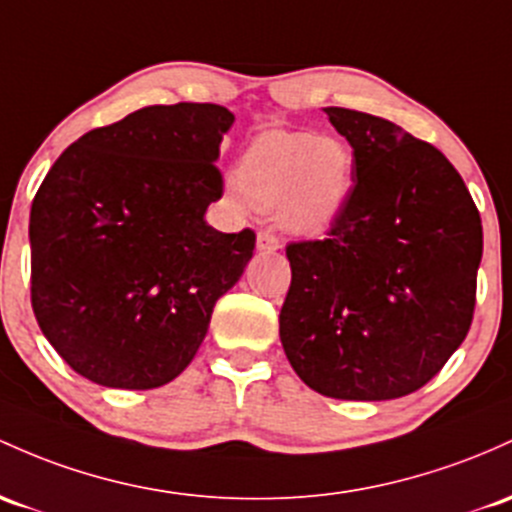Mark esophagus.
Wrapping results in <instances>:
<instances>
[{
  "label": "esophagus",
  "mask_w": 512,
  "mask_h": 512,
  "mask_svg": "<svg viewBox=\"0 0 512 512\" xmlns=\"http://www.w3.org/2000/svg\"><path fill=\"white\" fill-rule=\"evenodd\" d=\"M279 238L277 235H272V233H260L257 235V250H262V252H274V250H279Z\"/></svg>",
  "instance_id": "obj_1"
}]
</instances>
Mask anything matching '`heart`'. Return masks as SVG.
<instances>
[{
	"mask_svg": "<svg viewBox=\"0 0 512 512\" xmlns=\"http://www.w3.org/2000/svg\"><path fill=\"white\" fill-rule=\"evenodd\" d=\"M352 177L355 160L340 138L267 131L245 148L228 194L260 211H277L289 233L316 238L338 223Z\"/></svg>",
	"mask_w": 512,
	"mask_h": 512,
	"instance_id": "obj_1",
	"label": "heart"
}]
</instances>
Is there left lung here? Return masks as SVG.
Listing matches in <instances>:
<instances>
[{
    "label": "left lung",
    "instance_id": "1",
    "mask_svg": "<svg viewBox=\"0 0 512 512\" xmlns=\"http://www.w3.org/2000/svg\"><path fill=\"white\" fill-rule=\"evenodd\" d=\"M323 111L352 145L355 187L328 238L286 247L279 338L313 391L391 401L428 384L469 333L484 230L435 145L379 116Z\"/></svg>",
    "mask_w": 512,
    "mask_h": 512
}]
</instances>
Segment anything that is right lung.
I'll return each instance as SVG.
<instances>
[{"label": "right lung", "instance_id": "obj_1", "mask_svg": "<svg viewBox=\"0 0 512 512\" xmlns=\"http://www.w3.org/2000/svg\"><path fill=\"white\" fill-rule=\"evenodd\" d=\"M235 116L145 106L55 160L31 206V303L60 357L109 389H157L192 362L255 233L206 223Z\"/></svg>", "mask_w": 512, "mask_h": 512}]
</instances>
